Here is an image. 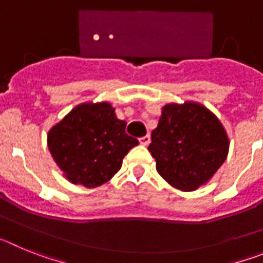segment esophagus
I'll return each mask as SVG.
<instances>
[{"mask_svg": "<svg viewBox=\"0 0 263 263\" xmlns=\"http://www.w3.org/2000/svg\"><path fill=\"white\" fill-rule=\"evenodd\" d=\"M139 143H141V145H143V146H147L148 143H150V136H143V137H141V138H139Z\"/></svg>", "mask_w": 263, "mask_h": 263, "instance_id": "obj_1", "label": "esophagus"}]
</instances>
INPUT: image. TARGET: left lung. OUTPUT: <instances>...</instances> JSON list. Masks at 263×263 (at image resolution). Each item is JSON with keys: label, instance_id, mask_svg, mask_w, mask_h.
<instances>
[{"label": "left lung", "instance_id": "left-lung-1", "mask_svg": "<svg viewBox=\"0 0 263 263\" xmlns=\"http://www.w3.org/2000/svg\"><path fill=\"white\" fill-rule=\"evenodd\" d=\"M221 122L195 103L170 104L152 132L148 152L159 175L182 191H194L213 176L228 154Z\"/></svg>", "mask_w": 263, "mask_h": 263}]
</instances>
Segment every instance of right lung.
Wrapping results in <instances>:
<instances>
[{
    "label": "right lung",
    "mask_w": 263,
    "mask_h": 263,
    "mask_svg": "<svg viewBox=\"0 0 263 263\" xmlns=\"http://www.w3.org/2000/svg\"><path fill=\"white\" fill-rule=\"evenodd\" d=\"M110 104H81L50 130V153L73 184L95 188L108 182L138 139L125 132Z\"/></svg>",
    "instance_id": "obj_1"
}]
</instances>
